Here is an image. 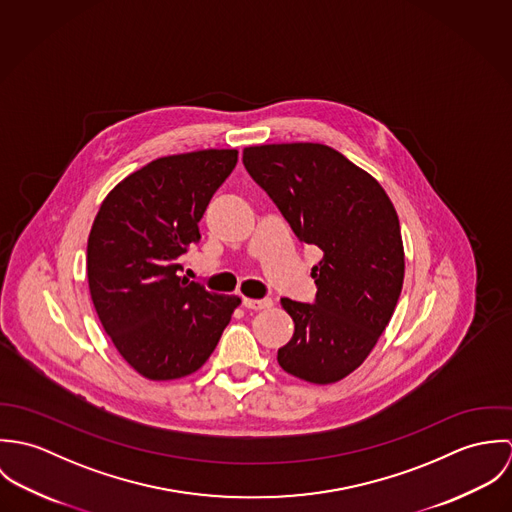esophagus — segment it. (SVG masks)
I'll return each instance as SVG.
<instances>
[{"instance_id":"1","label":"esophagus","mask_w":512,"mask_h":512,"mask_svg":"<svg viewBox=\"0 0 512 512\" xmlns=\"http://www.w3.org/2000/svg\"><path fill=\"white\" fill-rule=\"evenodd\" d=\"M242 305L246 307V309H254V311H260V309H268V307H272V299H250V297H244L242 299Z\"/></svg>"}]
</instances>
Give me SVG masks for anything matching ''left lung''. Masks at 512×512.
Wrapping results in <instances>:
<instances>
[{
    "label": "left lung",
    "mask_w": 512,
    "mask_h": 512,
    "mask_svg": "<svg viewBox=\"0 0 512 512\" xmlns=\"http://www.w3.org/2000/svg\"><path fill=\"white\" fill-rule=\"evenodd\" d=\"M250 177L270 195L299 242L323 252L313 303L282 297L293 337L278 363L295 378L331 384L365 363L404 284V246L380 183L323 144L246 147Z\"/></svg>",
    "instance_id": "8db88e82"
}]
</instances>
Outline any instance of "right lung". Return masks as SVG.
Here are the masks:
<instances>
[{"label":"right lung","instance_id":"right-lung-1","mask_svg":"<svg viewBox=\"0 0 512 512\" xmlns=\"http://www.w3.org/2000/svg\"><path fill=\"white\" fill-rule=\"evenodd\" d=\"M238 161L236 149L159 157L102 201L86 248L88 288L104 331L149 380H175L207 363L240 305L181 278V256Z\"/></svg>","mask_w":512,"mask_h":512}]
</instances>
